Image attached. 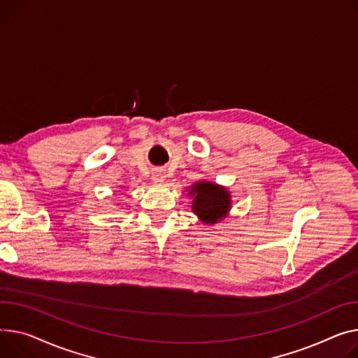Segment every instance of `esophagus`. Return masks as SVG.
I'll return each instance as SVG.
<instances>
[{"mask_svg":"<svg viewBox=\"0 0 358 358\" xmlns=\"http://www.w3.org/2000/svg\"><path fill=\"white\" fill-rule=\"evenodd\" d=\"M152 178L155 181H164L165 180V170L164 169H154Z\"/></svg>","mask_w":358,"mask_h":358,"instance_id":"esophagus-1","label":"esophagus"}]
</instances>
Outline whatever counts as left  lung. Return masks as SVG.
<instances>
[{
  "mask_svg": "<svg viewBox=\"0 0 358 358\" xmlns=\"http://www.w3.org/2000/svg\"><path fill=\"white\" fill-rule=\"evenodd\" d=\"M192 194H196L193 211L204 223H216L230 208V196L226 188L213 182L196 184Z\"/></svg>",
  "mask_w": 358,
  "mask_h": 358,
  "instance_id": "1",
  "label": "left lung"
}]
</instances>
